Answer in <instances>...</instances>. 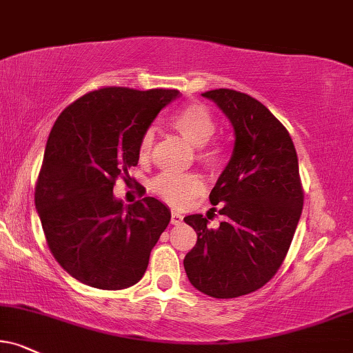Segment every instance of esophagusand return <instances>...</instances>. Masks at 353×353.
<instances>
[{
	"instance_id": "1",
	"label": "esophagus",
	"mask_w": 353,
	"mask_h": 353,
	"mask_svg": "<svg viewBox=\"0 0 353 353\" xmlns=\"http://www.w3.org/2000/svg\"><path fill=\"white\" fill-rule=\"evenodd\" d=\"M170 221H172L173 225H178V224H181V221H183V216H181L178 211H172V219Z\"/></svg>"
}]
</instances>
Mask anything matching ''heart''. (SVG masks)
Returning a JSON list of instances; mask_svg holds the SVG:
<instances>
[{
  "label": "heart",
  "instance_id": "heart-1",
  "mask_svg": "<svg viewBox=\"0 0 353 353\" xmlns=\"http://www.w3.org/2000/svg\"><path fill=\"white\" fill-rule=\"evenodd\" d=\"M170 124L191 145L199 147L198 159L204 165L214 167V165L219 163L221 154H223L221 147L208 143L216 132V119L208 108L198 103L188 104V106L181 108L180 111L173 114ZM154 139L155 136L152 129L143 132L141 143H139V152H141L142 159L149 157L152 147H154ZM152 188L165 201L172 204H183L190 201L193 196H196L198 193H201L203 180L198 175H193V173H186V175L162 173V175L155 178Z\"/></svg>",
  "mask_w": 353,
  "mask_h": 353
}]
</instances>
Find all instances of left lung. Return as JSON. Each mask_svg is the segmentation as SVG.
Instances as JSON below:
<instances>
[{
  "mask_svg": "<svg viewBox=\"0 0 353 353\" xmlns=\"http://www.w3.org/2000/svg\"><path fill=\"white\" fill-rule=\"evenodd\" d=\"M201 97L224 112L236 141L210 194L225 221L210 229L203 214L185 217L198 241L183 265L201 293L237 298L272 280L290 249L303 211L298 155L285 125L255 98L225 88Z\"/></svg>",
  "mask_w": 353,
  "mask_h": 353,
  "instance_id": "8db88e82",
  "label": "left lung"
}]
</instances>
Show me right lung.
Listing matches in <instances>:
<instances>
[{"mask_svg": "<svg viewBox=\"0 0 353 353\" xmlns=\"http://www.w3.org/2000/svg\"><path fill=\"white\" fill-rule=\"evenodd\" d=\"M176 90L101 88L57 117L36 185L47 245L65 272L99 290H124L145 273L170 210L145 196L124 204L116 178L139 162V143Z\"/></svg>", "mask_w": 353, "mask_h": 353, "instance_id": "1", "label": "right lung"}]
</instances>
